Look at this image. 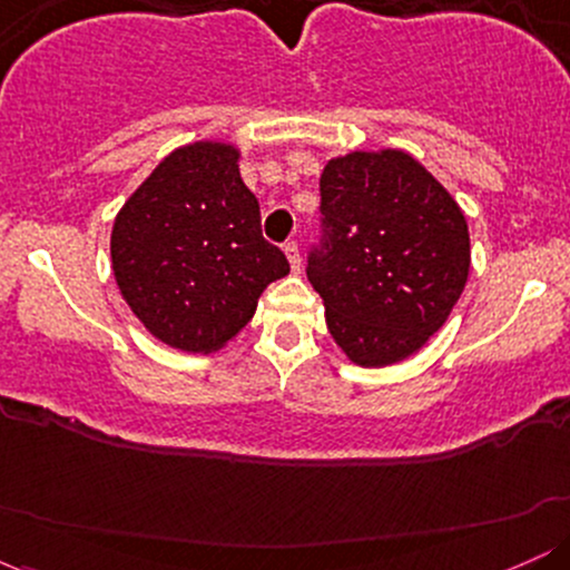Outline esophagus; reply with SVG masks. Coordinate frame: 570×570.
<instances>
[{
    "label": "esophagus",
    "mask_w": 570,
    "mask_h": 570,
    "mask_svg": "<svg viewBox=\"0 0 570 570\" xmlns=\"http://www.w3.org/2000/svg\"><path fill=\"white\" fill-rule=\"evenodd\" d=\"M284 252H286V259H289V265H292V273H299V267H303V257H299L297 244H294V240H286Z\"/></svg>",
    "instance_id": "1"
}]
</instances>
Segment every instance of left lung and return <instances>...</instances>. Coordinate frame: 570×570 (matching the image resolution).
Here are the masks:
<instances>
[{"mask_svg": "<svg viewBox=\"0 0 570 570\" xmlns=\"http://www.w3.org/2000/svg\"><path fill=\"white\" fill-rule=\"evenodd\" d=\"M322 235L307 281L335 343L362 367L421 348L469 278V227L450 193L407 153H351L322 174Z\"/></svg>", "mask_w": 570, "mask_h": 570, "instance_id": "1", "label": "left lung"}]
</instances>
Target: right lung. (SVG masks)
I'll return each mask as SVG.
<instances>
[{
  "label": "right lung",
  "instance_id": "obj_1",
  "mask_svg": "<svg viewBox=\"0 0 570 570\" xmlns=\"http://www.w3.org/2000/svg\"><path fill=\"white\" fill-rule=\"evenodd\" d=\"M112 271L155 337L212 353L252 322L259 294L289 263L263 238L238 153L198 141L168 155L117 214Z\"/></svg>",
  "mask_w": 570,
  "mask_h": 570
}]
</instances>
